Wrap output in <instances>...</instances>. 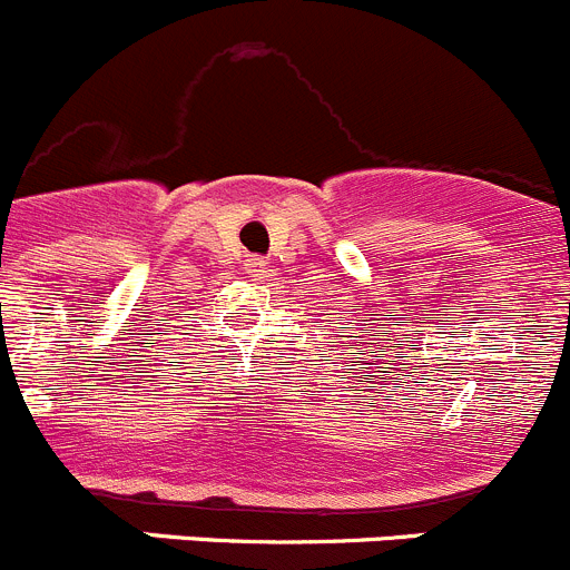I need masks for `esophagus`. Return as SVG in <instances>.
Masks as SVG:
<instances>
[{"mask_svg":"<svg viewBox=\"0 0 570 570\" xmlns=\"http://www.w3.org/2000/svg\"><path fill=\"white\" fill-rule=\"evenodd\" d=\"M246 268H249V274H255V277H261V274L266 272V261H261V257H249V263H246Z\"/></svg>","mask_w":570,"mask_h":570,"instance_id":"esophagus-1","label":"esophagus"}]
</instances>
